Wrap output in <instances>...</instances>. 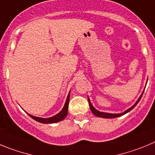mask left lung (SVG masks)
<instances>
[{"instance_id":"1","label":"left lung","mask_w":155,"mask_h":155,"mask_svg":"<svg viewBox=\"0 0 155 155\" xmlns=\"http://www.w3.org/2000/svg\"><path fill=\"white\" fill-rule=\"evenodd\" d=\"M144 91H143L142 94H141V96H140V97H139V99H138V101H137V102H135V103H134V105H132V106H131V108H128V109H127L126 111H125V112H124L123 113H121V114H112V113H106V112H99V111H98L97 109H95V108H94L93 106H92V103H91V102H90V99H89V97H88V101H89V107H90L91 111H92V112L94 114V115H96V116H97V117H100V118H117V117L121 116V115H125V114L128 113V112H130V111H131V109H133V108H134V107L136 106V105L138 103V102H139L140 99H141V97H142V95H143V93H144Z\"/></svg>"}]
</instances>
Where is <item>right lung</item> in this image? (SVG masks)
Returning <instances> with one entry per match:
<instances>
[{
	"label": "right lung",
	"instance_id": "1",
	"mask_svg": "<svg viewBox=\"0 0 155 155\" xmlns=\"http://www.w3.org/2000/svg\"><path fill=\"white\" fill-rule=\"evenodd\" d=\"M69 93L68 95L67 98H66V102H65L64 107L63 108V109L61 110V112H59L58 114H56V115L53 117H50V118H40V117H36L34 116V115H31L30 114H28L29 116L31 117L33 119H34L35 121H38V122H40V123L43 124H50V123H56V122H59V121H62V120L64 119L66 117L68 113V105H69Z\"/></svg>",
	"mask_w": 155,
	"mask_h": 155
}]
</instances>
